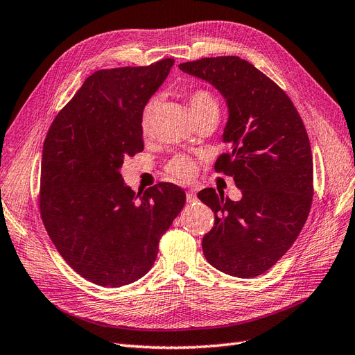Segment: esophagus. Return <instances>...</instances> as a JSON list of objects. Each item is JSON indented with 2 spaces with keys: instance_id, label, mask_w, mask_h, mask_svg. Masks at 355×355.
I'll return each instance as SVG.
<instances>
[{
  "instance_id": "obj_1",
  "label": "esophagus",
  "mask_w": 355,
  "mask_h": 355,
  "mask_svg": "<svg viewBox=\"0 0 355 355\" xmlns=\"http://www.w3.org/2000/svg\"><path fill=\"white\" fill-rule=\"evenodd\" d=\"M186 199H187V203H193V202L198 200V198H196V193H194L193 190H189V191H187Z\"/></svg>"
}]
</instances>
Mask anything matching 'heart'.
Returning a JSON list of instances; mask_svg holds the SVG:
<instances>
[{"instance_id": "b5f03b06", "label": "heart", "mask_w": 355, "mask_h": 355, "mask_svg": "<svg viewBox=\"0 0 355 355\" xmlns=\"http://www.w3.org/2000/svg\"><path fill=\"white\" fill-rule=\"evenodd\" d=\"M186 99L189 102V107H190L191 114L194 115L196 120H199V118L209 115V114H219V102H218L216 96L212 94L211 90H207L205 87L189 89L186 92ZM157 105H159V98L153 96L146 103H144V107L141 110L140 127H141V131L144 135L149 133L152 128ZM166 171L175 180L186 181L194 175L196 164L187 155H177L166 165Z\"/></svg>"}]
</instances>
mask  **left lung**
<instances>
[{
    "label": "left lung",
    "instance_id": "8db88e82",
    "mask_svg": "<svg viewBox=\"0 0 355 355\" xmlns=\"http://www.w3.org/2000/svg\"><path fill=\"white\" fill-rule=\"evenodd\" d=\"M180 69L212 83L230 118L215 171L241 190L240 202L205 189L198 196L215 214L202 241L206 260L237 278L265 273L291 248L313 202V157L293 101L253 64L235 57L200 58Z\"/></svg>",
    "mask_w": 355,
    "mask_h": 355
}]
</instances>
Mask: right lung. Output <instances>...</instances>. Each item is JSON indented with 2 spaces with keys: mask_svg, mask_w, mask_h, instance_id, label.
<instances>
[{
  "mask_svg": "<svg viewBox=\"0 0 355 355\" xmlns=\"http://www.w3.org/2000/svg\"><path fill=\"white\" fill-rule=\"evenodd\" d=\"M173 64L95 71L44 141L37 200L45 230L62 259L96 285L123 286L146 275L186 203L173 182H157L136 200L120 173L124 157L143 150L141 110Z\"/></svg>",
  "mask_w": 355,
  "mask_h": 355,
  "instance_id": "right-lung-1",
  "label": "right lung"
}]
</instances>
